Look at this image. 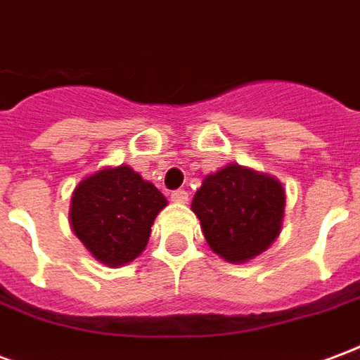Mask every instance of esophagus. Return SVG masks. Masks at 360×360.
<instances>
[{
  "instance_id": "1",
  "label": "esophagus",
  "mask_w": 360,
  "mask_h": 360,
  "mask_svg": "<svg viewBox=\"0 0 360 360\" xmlns=\"http://www.w3.org/2000/svg\"><path fill=\"white\" fill-rule=\"evenodd\" d=\"M172 200L173 202H187L188 200V193L185 188H177V191H173L172 193Z\"/></svg>"
}]
</instances>
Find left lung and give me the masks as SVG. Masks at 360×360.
<instances>
[{
	"instance_id": "obj_1",
	"label": "left lung",
	"mask_w": 360,
	"mask_h": 360,
	"mask_svg": "<svg viewBox=\"0 0 360 360\" xmlns=\"http://www.w3.org/2000/svg\"><path fill=\"white\" fill-rule=\"evenodd\" d=\"M191 210L210 249L233 264L249 262L281 233L285 188L276 177L239 164L206 175Z\"/></svg>"
}]
</instances>
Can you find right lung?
Masks as SVG:
<instances>
[{
  "instance_id": "add662e5",
  "label": "right lung",
  "mask_w": 360,
  "mask_h": 360,
  "mask_svg": "<svg viewBox=\"0 0 360 360\" xmlns=\"http://www.w3.org/2000/svg\"><path fill=\"white\" fill-rule=\"evenodd\" d=\"M165 206L167 198L133 167H102L75 187L69 224L98 262L117 268L141 257Z\"/></svg>"
}]
</instances>
